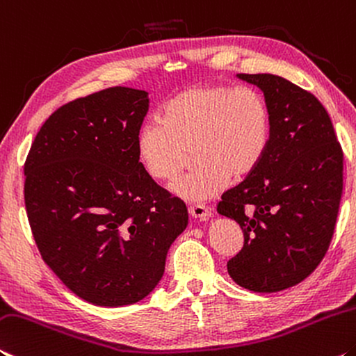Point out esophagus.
<instances>
[{"mask_svg": "<svg viewBox=\"0 0 356 356\" xmlns=\"http://www.w3.org/2000/svg\"><path fill=\"white\" fill-rule=\"evenodd\" d=\"M189 214L195 219L207 220V219H209V216H211V211H209V208L205 205H191Z\"/></svg>", "mask_w": 356, "mask_h": 356, "instance_id": "esophagus-1", "label": "esophagus"}]
</instances>
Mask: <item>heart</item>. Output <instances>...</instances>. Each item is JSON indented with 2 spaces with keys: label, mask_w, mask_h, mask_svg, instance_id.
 <instances>
[{
  "label": "heart",
  "mask_w": 356,
  "mask_h": 356,
  "mask_svg": "<svg viewBox=\"0 0 356 356\" xmlns=\"http://www.w3.org/2000/svg\"><path fill=\"white\" fill-rule=\"evenodd\" d=\"M271 110L250 88L202 85L178 92L164 104L161 123H145L136 138L140 164L154 181H173L194 153V170L173 184L188 202L220 194L230 177L257 170L270 147Z\"/></svg>",
  "instance_id": "b5f03b06"
}]
</instances>
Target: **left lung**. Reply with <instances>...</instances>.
Instances as JSON below:
<instances>
[{"mask_svg": "<svg viewBox=\"0 0 356 356\" xmlns=\"http://www.w3.org/2000/svg\"><path fill=\"white\" fill-rule=\"evenodd\" d=\"M261 90L271 140L257 170L227 191L218 213L240 224L244 244L230 277L259 293L281 292L316 270L333 238L342 195V149L318 99L273 74H236Z\"/></svg>", "mask_w": 356, "mask_h": 356, "instance_id": "left-lung-1", "label": "left lung"}]
</instances>
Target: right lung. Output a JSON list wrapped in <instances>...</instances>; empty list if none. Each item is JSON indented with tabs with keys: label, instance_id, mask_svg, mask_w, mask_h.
Listing matches in <instances>:
<instances>
[{
	"label": "right lung",
	"instance_id": "add662e5",
	"mask_svg": "<svg viewBox=\"0 0 356 356\" xmlns=\"http://www.w3.org/2000/svg\"><path fill=\"white\" fill-rule=\"evenodd\" d=\"M143 90L113 86L49 116L25 162V207L50 270L96 306L134 305L153 292L188 208L149 178L136 138Z\"/></svg>",
	"mask_w": 356,
	"mask_h": 356
}]
</instances>
